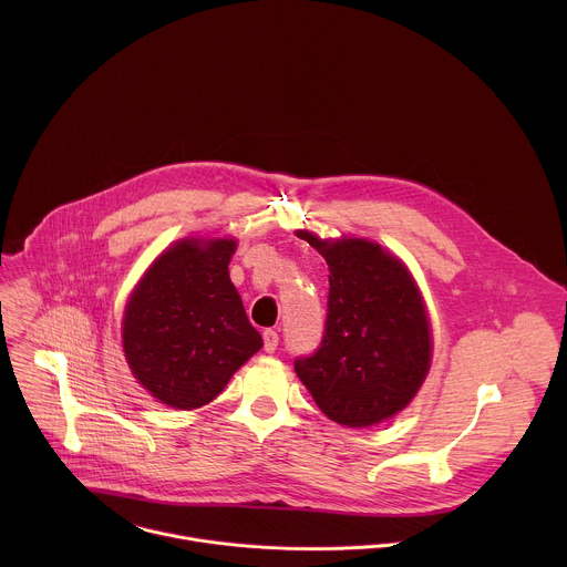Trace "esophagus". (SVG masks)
Here are the masks:
<instances>
[{
  "label": "esophagus",
  "instance_id": "obj_1",
  "mask_svg": "<svg viewBox=\"0 0 567 567\" xmlns=\"http://www.w3.org/2000/svg\"><path fill=\"white\" fill-rule=\"evenodd\" d=\"M277 344H279V333L275 329H266L264 331V349H266V353H275Z\"/></svg>",
  "mask_w": 567,
  "mask_h": 567
}]
</instances>
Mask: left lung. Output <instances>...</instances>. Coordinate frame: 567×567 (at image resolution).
<instances>
[{
	"mask_svg": "<svg viewBox=\"0 0 567 567\" xmlns=\"http://www.w3.org/2000/svg\"><path fill=\"white\" fill-rule=\"evenodd\" d=\"M329 266L323 340L295 371L324 414L349 427L380 423L410 404L425 380L432 338L404 264L367 240L323 243Z\"/></svg>",
	"mask_w": 567,
	"mask_h": 567,
	"instance_id": "8db88e82",
	"label": "left lung"
}]
</instances>
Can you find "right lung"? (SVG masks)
Here are the masks:
<instances>
[{
	"instance_id": "obj_1",
	"label": "right lung",
	"mask_w": 567,
	"mask_h": 567,
	"mask_svg": "<svg viewBox=\"0 0 567 567\" xmlns=\"http://www.w3.org/2000/svg\"><path fill=\"white\" fill-rule=\"evenodd\" d=\"M236 240H183L135 288L124 315L133 375L162 404L192 410L216 400L261 349L229 279Z\"/></svg>"
}]
</instances>
